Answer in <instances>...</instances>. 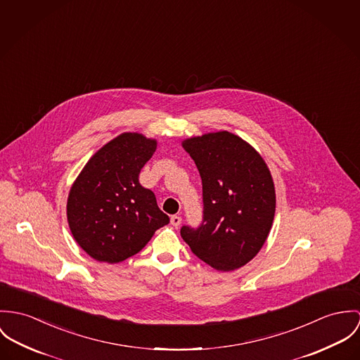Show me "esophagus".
<instances>
[{"mask_svg": "<svg viewBox=\"0 0 360 360\" xmlns=\"http://www.w3.org/2000/svg\"><path fill=\"white\" fill-rule=\"evenodd\" d=\"M181 222H182V218H181L179 215H172V217H171V225H172V226L178 228V226L181 225Z\"/></svg>", "mask_w": 360, "mask_h": 360, "instance_id": "1", "label": "esophagus"}]
</instances>
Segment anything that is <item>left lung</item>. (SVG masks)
Segmentation results:
<instances>
[{"label": "left lung", "instance_id": "obj_1", "mask_svg": "<svg viewBox=\"0 0 360 360\" xmlns=\"http://www.w3.org/2000/svg\"><path fill=\"white\" fill-rule=\"evenodd\" d=\"M199 168L204 219L199 229L184 226L181 236L211 268L231 272L250 262L271 232L276 192L262 156L229 131L182 141Z\"/></svg>", "mask_w": 360, "mask_h": 360}]
</instances>
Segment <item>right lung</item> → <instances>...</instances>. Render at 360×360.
I'll return each instance as SVG.
<instances>
[{
    "instance_id": "right-lung-1",
    "label": "right lung",
    "mask_w": 360,
    "mask_h": 360,
    "mask_svg": "<svg viewBox=\"0 0 360 360\" xmlns=\"http://www.w3.org/2000/svg\"><path fill=\"white\" fill-rule=\"evenodd\" d=\"M158 149L141 132H122L86 161L66 204L70 232L95 261L117 264L139 252L169 222L139 172Z\"/></svg>"
}]
</instances>
